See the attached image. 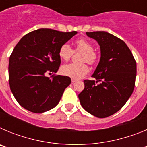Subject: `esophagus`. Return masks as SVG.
<instances>
[{
	"mask_svg": "<svg viewBox=\"0 0 147 147\" xmlns=\"http://www.w3.org/2000/svg\"><path fill=\"white\" fill-rule=\"evenodd\" d=\"M75 82H76V80H75V79H72V80H71V82L72 83H74Z\"/></svg>",
	"mask_w": 147,
	"mask_h": 147,
	"instance_id": "1",
	"label": "esophagus"
}]
</instances>
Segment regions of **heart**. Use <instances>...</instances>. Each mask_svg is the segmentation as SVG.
Masks as SVG:
<instances>
[{
    "label": "heart",
    "instance_id": "obj_1",
    "mask_svg": "<svg viewBox=\"0 0 147 147\" xmlns=\"http://www.w3.org/2000/svg\"><path fill=\"white\" fill-rule=\"evenodd\" d=\"M76 49L83 51L82 54V62H87L90 65L96 62L98 57L96 53L93 51V46L88 40L85 38H80L75 42ZM73 49L68 43L62 44L59 49V57L64 61L69 60L73 55ZM62 74L65 76L79 80L86 75L89 71V67L85 62L80 63H69L64 65L61 68Z\"/></svg>",
    "mask_w": 147,
    "mask_h": 147
}]
</instances>
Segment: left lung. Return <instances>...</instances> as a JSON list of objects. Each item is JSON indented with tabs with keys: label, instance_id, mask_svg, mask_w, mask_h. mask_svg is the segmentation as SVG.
I'll list each match as a JSON object with an SVG mask.
<instances>
[{
	"label": "left lung",
	"instance_id": "1",
	"mask_svg": "<svg viewBox=\"0 0 147 147\" xmlns=\"http://www.w3.org/2000/svg\"><path fill=\"white\" fill-rule=\"evenodd\" d=\"M86 34L98 43L101 58L92 75L96 81L85 80L79 98L87 112L98 118L108 117L118 112L132 95L136 62L127 44L114 35L106 32Z\"/></svg>",
	"mask_w": 147,
	"mask_h": 147
}]
</instances>
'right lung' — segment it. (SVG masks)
I'll return each mask as SVG.
<instances>
[{
  "instance_id": "obj_1",
  "label": "right lung",
  "mask_w": 147,
  "mask_h": 147,
  "mask_svg": "<svg viewBox=\"0 0 147 147\" xmlns=\"http://www.w3.org/2000/svg\"><path fill=\"white\" fill-rule=\"evenodd\" d=\"M76 34L40 28L23 36L15 45L9 57V82L23 108L42 113L58 105L71 78L53 75L50 79L45 74L57 72L59 48Z\"/></svg>"
}]
</instances>
